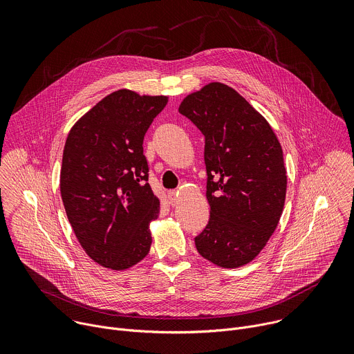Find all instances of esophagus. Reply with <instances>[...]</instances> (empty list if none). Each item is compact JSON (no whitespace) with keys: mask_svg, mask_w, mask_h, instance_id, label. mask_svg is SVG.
Masks as SVG:
<instances>
[{"mask_svg":"<svg viewBox=\"0 0 354 354\" xmlns=\"http://www.w3.org/2000/svg\"><path fill=\"white\" fill-rule=\"evenodd\" d=\"M169 196H171V205H172L174 207L179 206V203H180V196H179V192L172 190V192H169Z\"/></svg>","mask_w":354,"mask_h":354,"instance_id":"1","label":"esophagus"}]
</instances>
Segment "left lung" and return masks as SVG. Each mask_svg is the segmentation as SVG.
<instances>
[{
    "label": "left lung",
    "instance_id": "1",
    "mask_svg": "<svg viewBox=\"0 0 354 354\" xmlns=\"http://www.w3.org/2000/svg\"><path fill=\"white\" fill-rule=\"evenodd\" d=\"M179 113L205 134L210 218L194 238L197 252L220 268H241L261 254L281 217V145L269 122L221 82L189 93Z\"/></svg>",
    "mask_w": 354,
    "mask_h": 354
}]
</instances>
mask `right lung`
I'll use <instances>...</instances> for the list:
<instances>
[{
	"label": "right lung",
	"instance_id": "obj_1",
	"mask_svg": "<svg viewBox=\"0 0 354 354\" xmlns=\"http://www.w3.org/2000/svg\"><path fill=\"white\" fill-rule=\"evenodd\" d=\"M165 95L119 89L71 127L60 172L63 205L85 254L97 265L126 270L149 252V224L160 198L148 185L144 136L167 106Z\"/></svg>",
	"mask_w": 354,
	"mask_h": 354
}]
</instances>
